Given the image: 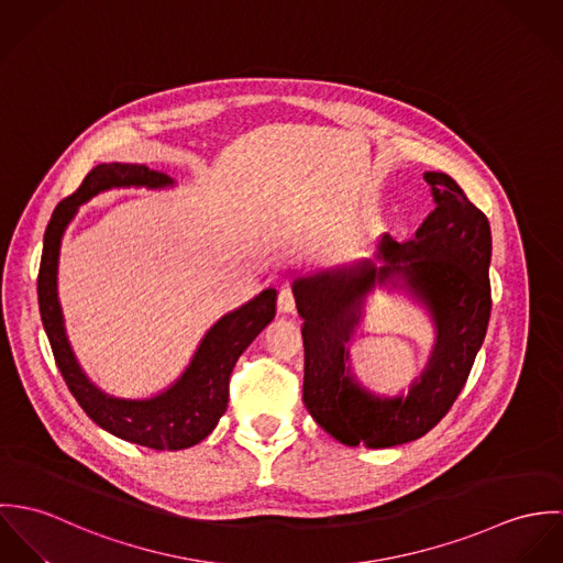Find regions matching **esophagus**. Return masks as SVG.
I'll return each mask as SVG.
<instances>
[{"label":"esophagus","mask_w":563,"mask_h":563,"mask_svg":"<svg viewBox=\"0 0 563 563\" xmlns=\"http://www.w3.org/2000/svg\"><path fill=\"white\" fill-rule=\"evenodd\" d=\"M277 308H279L282 312H295V310H297V299H295V292H292L290 288H282V290H279Z\"/></svg>","instance_id":"1"}]
</instances>
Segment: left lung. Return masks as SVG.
Here are the masks:
<instances>
[{
    "label": "left lung",
    "mask_w": 563,
    "mask_h": 563,
    "mask_svg": "<svg viewBox=\"0 0 563 563\" xmlns=\"http://www.w3.org/2000/svg\"><path fill=\"white\" fill-rule=\"evenodd\" d=\"M435 210L416 239L399 244L388 234L375 258L314 279L292 290L303 319V402L322 429L346 446L388 449L433 429L460 397L482 349L492 312L487 217L446 173H424ZM393 276L432 312L439 340L428 371L407 398L379 400L347 375V341L363 297Z\"/></svg>",
    "instance_id": "8db88e82"
}]
</instances>
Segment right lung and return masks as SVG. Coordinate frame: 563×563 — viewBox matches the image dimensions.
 I'll use <instances>...</instances> for the list:
<instances>
[{
	"label": "right lung",
	"instance_id": "right-lung-1",
	"mask_svg": "<svg viewBox=\"0 0 563 563\" xmlns=\"http://www.w3.org/2000/svg\"><path fill=\"white\" fill-rule=\"evenodd\" d=\"M168 184H173L168 175L152 170L143 164L112 162L95 166L84 177L80 188L56 206L45 230L38 268L41 321L67 388L71 390L76 401L80 402L88 418L101 429L110 431L121 440L156 451L188 449L212 433L219 418L228 409L232 371L242 351L275 319L277 299V290L268 288L236 312L225 314L206 333L190 366L177 379V384L154 399H114L103 395L86 379L67 342L63 312L56 295L58 251L65 228L71 223L78 206L101 190L119 186L161 188Z\"/></svg>",
	"mask_w": 563,
	"mask_h": 563
}]
</instances>
